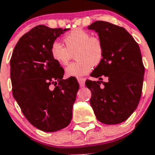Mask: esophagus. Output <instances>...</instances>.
Returning <instances> with one entry per match:
<instances>
[{
  "label": "esophagus",
  "instance_id": "1",
  "mask_svg": "<svg viewBox=\"0 0 155 155\" xmlns=\"http://www.w3.org/2000/svg\"><path fill=\"white\" fill-rule=\"evenodd\" d=\"M78 81L79 84H80L81 87H84L85 79H84V78H78Z\"/></svg>",
  "mask_w": 155,
  "mask_h": 155
}]
</instances>
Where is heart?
Listing matches in <instances>:
<instances>
[{
	"mask_svg": "<svg viewBox=\"0 0 155 155\" xmlns=\"http://www.w3.org/2000/svg\"><path fill=\"white\" fill-rule=\"evenodd\" d=\"M65 46L54 42L50 48V54L57 64H68L74 54L77 61L66 68V75L79 77L87 74L93 66L99 65L104 57V46L102 40L82 28H75L64 37Z\"/></svg>",
	"mask_w": 155,
	"mask_h": 155,
	"instance_id": "b5f03b06",
	"label": "heart"
}]
</instances>
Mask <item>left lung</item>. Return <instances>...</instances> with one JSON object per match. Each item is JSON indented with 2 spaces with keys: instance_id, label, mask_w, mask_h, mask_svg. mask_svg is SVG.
Segmentation results:
<instances>
[{
  "instance_id": "obj_1",
  "label": "left lung",
  "mask_w": 155,
  "mask_h": 155,
  "mask_svg": "<svg viewBox=\"0 0 155 155\" xmlns=\"http://www.w3.org/2000/svg\"><path fill=\"white\" fill-rule=\"evenodd\" d=\"M88 29L98 32L104 46L103 60L90 74L101 81H85L91 91L90 104L98 121L120 124L135 111L141 97L144 66L140 50L123 27L97 21ZM103 76L108 78L107 82L101 81Z\"/></svg>"
}]
</instances>
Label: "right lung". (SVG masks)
Instances as JSON below:
<instances>
[{
	"instance_id": "1",
	"label": "right lung",
	"mask_w": 155,
	"mask_h": 155,
	"mask_svg": "<svg viewBox=\"0 0 155 155\" xmlns=\"http://www.w3.org/2000/svg\"><path fill=\"white\" fill-rule=\"evenodd\" d=\"M67 30L34 27L20 38L10 60L14 98L30 124L45 132L69 125L79 89L74 77L63 79L64 68L50 54L52 44Z\"/></svg>"
}]
</instances>
